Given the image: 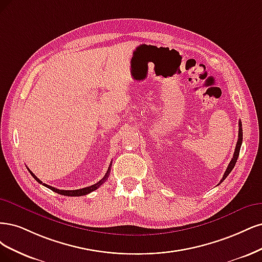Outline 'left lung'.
Returning <instances> with one entry per match:
<instances>
[{"label": "left lung", "instance_id": "obj_1", "mask_svg": "<svg viewBox=\"0 0 262 262\" xmlns=\"http://www.w3.org/2000/svg\"><path fill=\"white\" fill-rule=\"evenodd\" d=\"M238 126H239V128H238V140H237V143H236L235 152H234V156H233V158H232V160H231V162H230L229 166H227L226 171H225V173H224V175H223V177H222V180H221L220 183H222V182L226 179L227 175H229V174L232 172V170H233L234 166H235L236 161H237V158H238V156H239V150H241V146H242V142H243V128H242V122H241V121H239V123H238Z\"/></svg>", "mask_w": 262, "mask_h": 262}]
</instances>
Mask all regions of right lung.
<instances>
[{
  "mask_svg": "<svg viewBox=\"0 0 262 262\" xmlns=\"http://www.w3.org/2000/svg\"><path fill=\"white\" fill-rule=\"evenodd\" d=\"M28 171L30 172V174L32 175V177L33 179H35L38 183H40V184H42L43 185V186H46V187H48V188H50L51 190H53V191H55V192H57V193H60V195H64V196H70V197H79V196H85V195H88V193H90L91 191H94V190H96L97 188H99L101 185H102L106 180H107V177H108V175H110V172H111V164H110V166H108V168H107V171H106V173H105V175H104V177L101 181H99L98 183H96V184H94V185H91V186H88V187H85V188H81V189H76V190H63V189H57V188H55V187H52V186H49V185H47V184H43L42 183L38 177L33 174L29 168H28Z\"/></svg>",
  "mask_w": 262,
  "mask_h": 262,
  "instance_id": "1",
  "label": "right lung"
}]
</instances>
